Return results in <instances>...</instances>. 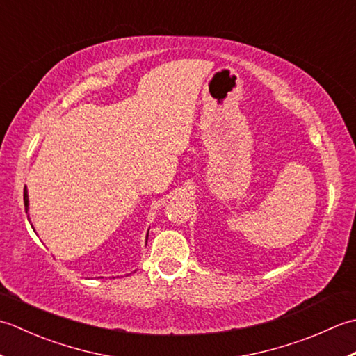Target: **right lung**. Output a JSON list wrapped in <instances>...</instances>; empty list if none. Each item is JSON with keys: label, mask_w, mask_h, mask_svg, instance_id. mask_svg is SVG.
I'll return each mask as SVG.
<instances>
[{"label": "right lung", "mask_w": 356, "mask_h": 356, "mask_svg": "<svg viewBox=\"0 0 356 356\" xmlns=\"http://www.w3.org/2000/svg\"><path fill=\"white\" fill-rule=\"evenodd\" d=\"M24 207H26V213L29 210V195H27V188L24 187Z\"/></svg>", "instance_id": "1"}]
</instances>
